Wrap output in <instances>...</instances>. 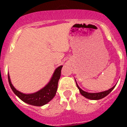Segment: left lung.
<instances>
[{"instance_id":"8db88e82","label":"left lung","mask_w":127,"mask_h":127,"mask_svg":"<svg viewBox=\"0 0 127 127\" xmlns=\"http://www.w3.org/2000/svg\"><path fill=\"white\" fill-rule=\"evenodd\" d=\"M76 86H77L78 88L79 89L80 92L81 94L83 96H84L85 97H86L88 99H95V100H97V99H102L103 97H105V96H107V95L109 94V93L111 92V91L114 89V88L115 87L113 86V88H111V89H109V90L105 91V92H102L99 93H88L86 92H84L82 90L81 88H80V87L78 86V84H76Z\"/></svg>"}]
</instances>
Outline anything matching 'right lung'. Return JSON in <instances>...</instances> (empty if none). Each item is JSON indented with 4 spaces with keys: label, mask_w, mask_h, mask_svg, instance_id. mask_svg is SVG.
I'll return each instance as SVG.
<instances>
[{
    "label": "right lung",
    "mask_w": 127,
    "mask_h": 127,
    "mask_svg": "<svg viewBox=\"0 0 127 127\" xmlns=\"http://www.w3.org/2000/svg\"><path fill=\"white\" fill-rule=\"evenodd\" d=\"M63 66H60L55 70L54 72L53 77L51 81L45 87L41 89V90L32 94H25L20 92L19 91L16 90L13 86L10 79V76L8 74L9 84L10 86L11 89L12 90L15 94L19 98L22 99L26 103L35 105V106H42L43 105L47 103L49 101L53 98L56 94L58 88V82L61 77V72Z\"/></svg>",
    "instance_id": "right-lung-1"
}]
</instances>
